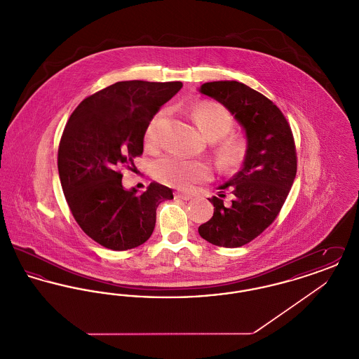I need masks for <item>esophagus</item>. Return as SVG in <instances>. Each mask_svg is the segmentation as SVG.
Returning <instances> with one entry per match:
<instances>
[{
	"label": "esophagus",
	"instance_id": "obj_1",
	"mask_svg": "<svg viewBox=\"0 0 359 359\" xmlns=\"http://www.w3.org/2000/svg\"><path fill=\"white\" fill-rule=\"evenodd\" d=\"M175 198H176V199H182V201H191V199H192V195L184 194V192H176V194H175Z\"/></svg>",
	"mask_w": 359,
	"mask_h": 359
}]
</instances>
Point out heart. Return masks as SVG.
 Listing matches in <instances>:
<instances>
[{
    "label": "heart",
    "mask_w": 359,
    "mask_h": 359,
    "mask_svg": "<svg viewBox=\"0 0 359 359\" xmlns=\"http://www.w3.org/2000/svg\"><path fill=\"white\" fill-rule=\"evenodd\" d=\"M165 111L161 110L149 122L145 141L149 147L160 142L158 128ZM191 117L208 140L212 141V151L223 170H239L249 156V141L246 137L233 135L236 120L231 111L215 101H201L191 107ZM211 165L205 160H188L179 154H167L154 164V176L171 187L188 189L196 183L210 179Z\"/></svg>",
    "instance_id": "1"
}]
</instances>
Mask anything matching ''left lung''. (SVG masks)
I'll return each mask as SVG.
<instances>
[{
  "label": "left lung",
  "mask_w": 359,
  "mask_h": 359,
  "mask_svg": "<svg viewBox=\"0 0 359 359\" xmlns=\"http://www.w3.org/2000/svg\"><path fill=\"white\" fill-rule=\"evenodd\" d=\"M201 93L224 104L246 132L249 156L242 170L208 201L210 221L199 226L202 238L223 248H239L268 229L285 203L297 172L296 145L283 111L265 95L236 81L208 82ZM235 198L222 203L224 189Z\"/></svg>",
  "instance_id": "left-lung-1"
}]
</instances>
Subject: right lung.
Returning a JSON list of instances; mask_svg holds the SVG:
<instances>
[{
  "instance_id": "right-lung-1",
  "label": "right lung",
  "mask_w": 359,
  "mask_h": 359,
  "mask_svg": "<svg viewBox=\"0 0 359 359\" xmlns=\"http://www.w3.org/2000/svg\"><path fill=\"white\" fill-rule=\"evenodd\" d=\"M182 86L117 82L88 95L69 117L57 149L60 184L76 223L103 248L128 250L147 242L157 205L173 199L171 188L158 183L141 195L125 189L121 168L133 170L149 122Z\"/></svg>"
}]
</instances>
